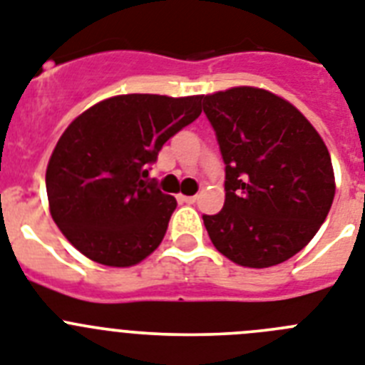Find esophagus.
Here are the masks:
<instances>
[{"label": "esophagus", "mask_w": 365, "mask_h": 365, "mask_svg": "<svg viewBox=\"0 0 365 365\" xmlns=\"http://www.w3.org/2000/svg\"><path fill=\"white\" fill-rule=\"evenodd\" d=\"M178 198H180V200H182V202H185V204H195V202L198 200L197 195H195V197H183V195H180V197H178Z\"/></svg>", "instance_id": "obj_1"}]
</instances>
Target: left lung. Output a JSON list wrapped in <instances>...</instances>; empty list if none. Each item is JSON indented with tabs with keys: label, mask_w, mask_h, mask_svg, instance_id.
I'll list each match as a JSON object with an SVG mask.
<instances>
[{
	"label": "left lung",
	"mask_w": 365,
	"mask_h": 365,
	"mask_svg": "<svg viewBox=\"0 0 365 365\" xmlns=\"http://www.w3.org/2000/svg\"><path fill=\"white\" fill-rule=\"evenodd\" d=\"M226 168L225 207L202 215L211 243L237 265L271 267L317 234L332 206V161L295 106L256 87L202 96Z\"/></svg>",
	"instance_id": "1"
}]
</instances>
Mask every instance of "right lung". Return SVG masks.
Listing matches in <instances>:
<instances>
[{"instance_id": "add662e5", "label": "right lung", "mask_w": 365, "mask_h": 365, "mask_svg": "<svg viewBox=\"0 0 365 365\" xmlns=\"http://www.w3.org/2000/svg\"><path fill=\"white\" fill-rule=\"evenodd\" d=\"M202 96L107 98L64 130L46 168L50 213L88 259L131 267L163 241L176 198L145 180L178 131L200 116Z\"/></svg>"}]
</instances>
